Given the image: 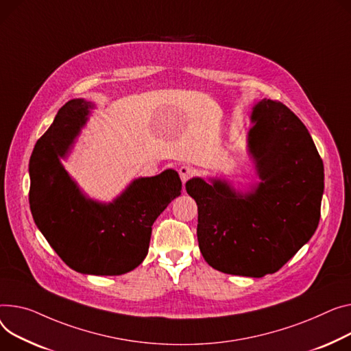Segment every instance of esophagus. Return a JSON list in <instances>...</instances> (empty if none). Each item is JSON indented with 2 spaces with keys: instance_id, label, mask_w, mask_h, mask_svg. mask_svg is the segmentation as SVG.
I'll return each instance as SVG.
<instances>
[{
  "instance_id": "obj_1",
  "label": "esophagus",
  "mask_w": 351,
  "mask_h": 351,
  "mask_svg": "<svg viewBox=\"0 0 351 351\" xmlns=\"http://www.w3.org/2000/svg\"><path fill=\"white\" fill-rule=\"evenodd\" d=\"M179 175H180L182 182L186 183V182H188V180L195 175V169H193L192 167H189V165H183V167H180V169H179Z\"/></svg>"
}]
</instances>
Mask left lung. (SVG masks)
<instances>
[{
  "instance_id": "left-lung-1",
  "label": "left lung",
  "mask_w": 351,
  "mask_h": 351,
  "mask_svg": "<svg viewBox=\"0 0 351 351\" xmlns=\"http://www.w3.org/2000/svg\"><path fill=\"white\" fill-rule=\"evenodd\" d=\"M247 152L258 182L239 191L221 178L186 182L197 204V241L206 263L261 278L284 267L319 224L324 169L313 139L282 103L252 107Z\"/></svg>"
}]
</instances>
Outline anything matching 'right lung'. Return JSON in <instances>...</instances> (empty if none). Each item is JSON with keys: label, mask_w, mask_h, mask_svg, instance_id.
Listing matches in <instances>:
<instances>
[{"label": "right lung", "mask_w": 351, "mask_h": 351, "mask_svg": "<svg viewBox=\"0 0 351 351\" xmlns=\"http://www.w3.org/2000/svg\"><path fill=\"white\" fill-rule=\"evenodd\" d=\"M95 103L67 101L34 148L29 160V206L39 231L72 269L87 275H123L144 261L152 224L180 196L175 169L136 178L114 200L88 197L62 159L87 124Z\"/></svg>", "instance_id": "right-lung-1"}]
</instances>
